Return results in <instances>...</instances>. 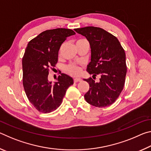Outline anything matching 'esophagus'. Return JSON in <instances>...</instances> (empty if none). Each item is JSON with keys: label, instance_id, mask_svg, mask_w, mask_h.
I'll list each match as a JSON object with an SVG mask.
<instances>
[{"label": "esophagus", "instance_id": "esophagus-1", "mask_svg": "<svg viewBox=\"0 0 151 151\" xmlns=\"http://www.w3.org/2000/svg\"><path fill=\"white\" fill-rule=\"evenodd\" d=\"M82 81V79L81 78H74V82L75 83H77V82H80Z\"/></svg>", "mask_w": 151, "mask_h": 151}]
</instances>
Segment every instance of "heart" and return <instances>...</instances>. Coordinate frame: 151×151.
Returning <instances> with one entry per match:
<instances>
[{
    "label": "heart",
    "instance_id": "obj_1",
    "mask_svg": "<svg viewBox=\"0 0 151 151\" xmlns=\"http://www.w3.org/2000/svg\"><path fill=\"white\" fill-rule=\"evenodd\" d=\"M83 40H78L76 42L81 41ZM65 70L68 75L71 76H78L81 72V68L77 64L70 63L69 65H66L65 68Z\"/></svg>",
    "mask_w": 151,
    "mask_h": 151
}]
</instances>
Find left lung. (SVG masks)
Wrapping results in <instances>:
<instances>
[{"mask_svg": "<svg viewBox=\"0 0 151 151\" xmlns=\"http://www.w3.org/2000/svg\"><path fill=\"white\" fill-rule=\"evenodd\" d=\"M85 36L90 43L91 61L86 70L100 81L84 79L89 84L88 91L84 97L91 105L103 108L113 104L124 88L127 75L126 55L116 37L101 28L86 27L75 29Z\"/></svg>", "mask_w": 151, "mask_h": 151, "instance_id": "8db88e82", "label": "left lung"}]
</instances>
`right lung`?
<instances>
[{"mask_svg":"<svg viewBox=\"0 0 151 151\" xmlns=\"http://www.w3.org/2000/svg\"><path fill=\"white\" fill-rule=\"evenodd\" d=\"M71 29L47 30L29 42L22 58V84L28 99L38 111L49 113L62 103L66 91L73 85V78L60 73L55 85L48 80L50 69L58 62V50Z\"/></svg>","mask_w":151,"mask_h":151,"instance_id":"add662e5","label":"right lung"}]
</instances>
